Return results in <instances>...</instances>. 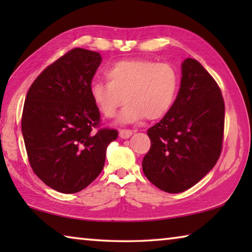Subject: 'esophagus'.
I'll return each instance as SVG.
<instances>
[{
	"instance_id": "34e87169",
	"label": "esophagus",
	"mask_w": 252,
	"mask_h": 252,
	"mask_svg": "<svg viewBox=\"0 0 252 252\" xmlns=\"http://www.w3.org/2000/svg\"><path fill=\"white\" fill-rule=\"evenodd\" d=\"M133 133V131L131 130H120L119 132V135H120L121 139H129L130 136Z\"/></svg>"
}]
</instances>
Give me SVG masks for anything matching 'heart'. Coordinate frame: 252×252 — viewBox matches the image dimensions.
<instances>
[{
  "mask_svg": "<svg viewBox=\"0 0 252 252\" xmlns=\"http://www.w3.org/2000/svg\"><path fill=\"white\" fill-rule=\"evenodd\" d=\"M105 78L108 83L91 84V99L106 119L116 116L122 102L126 103L119 117L122 125L164 117L176 99L179 84L172 65L144 59L114 63L105 71Z\"/></svg>",
  "mask_w": 252,
  "mask_h": 252,
  "instance_id": "1",
  "label": "heart"
}]
</instances>
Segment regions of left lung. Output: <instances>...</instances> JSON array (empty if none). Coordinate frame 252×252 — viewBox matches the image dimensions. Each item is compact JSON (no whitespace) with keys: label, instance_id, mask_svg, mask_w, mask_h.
<instances>
[{"label":"left lung","instance_id":"1","mask_svg":"<svg viewBox=\"0 0 252 252\" xmlns=\"http://www.w3.org/2000/svg\"><path fill=\"white\" fill-rule=\"evenodd\" d=\"M180 90L169 112L148 130L151 148L143 158L148 180L169 193L198 183L218 161L224 102L207 70L194 59L181 64Z\"/></svg>","mask_w":252,"mask_h":252}]
</instances>
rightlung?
<instances>
[{"label":"right lung","instance_id":"obj_1","mask_svg":"<svg viewBox=\"0 0 252 252\" xmlns=\"http://www.w3.org/2000/svg\"><path fill=\"white\" fill-rule=\"evenodd\" d=\"M100 53L76 48L57 60L29 89L22 134L30 164L46 186L75 193L101 173L109 143L118 131L100 129L90 87Z\"/></svg>","mask_w":252,"mask_h":252}]
</instances>
